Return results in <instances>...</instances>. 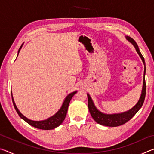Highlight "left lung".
I'll list each match as a JSON object with an SVG mask.
<instances>
[{"instance_id": "8db88e82", "label": "left lung", "mask_w": 154, "mask_h": 154, "mask_svg": "<svg viewBox=\"0 0 154 154\" xmlns=\"http://www.w3.org/2000/svg\"><path fill=\"white\" fill-rule=\"evenodd\" d=\"M126 38L130 43H132V45H133L135 49H136V51L138 53V54H139V56L140 57V58H141L145 66L141 94H140L139 100H138L137 103L133 106V107L130 109V110L123 112V113L106 114L100 111L96 107V106L94 105V103L90 95L89 94H87L88 99V109H89L91 116H92V118L94 119V121L96 122H97L98 124L100 125H103V126L116 127V126H121V125L126 123V122L128 121H129L130 119H131L138 111H139V109L141 108V106L145 100V94H146V84H145V60H144V58H143V56H142L141 53H140V51L139 49V47H138L137 43L135 42V41L133 39V38H132L128 36H126Z\"/></svg>"}]
</instances>
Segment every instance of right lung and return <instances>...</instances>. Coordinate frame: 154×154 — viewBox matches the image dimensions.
Instances as JSON below:
<instances>
[{"label": "right lung", "mask_w": 154, "mask_h": 154, "mask_svg": "<svg viewBox=\"0 0 154 154\" xmlns=\"http://www.w3.org/2000/svg\"><path fill=\"white\" fill-rule=\"evenodd\" d=\"M22 45L23 44L21 45L19 50H18L17 56H18V54L20 53V49L22 48ZM77 91H75V92L70 93L69 94H68L66 96V97L64 98L63 103H62L60 109L55 114L53 115V116L51 117H49V118L48 119H44V120H41V121L31 120V119L27 118L26 117H25L24 115H23L19 111V109H17L16 105H15V101L14 100V97H13L12 92H11V96H12V100H13V103H14V107L21 118L24 119L25 122H26L28 124H29L30 126L36 128L42 129V130H52L59 126L64 120L65 117H66V115L68 111V107H69L70 101H71L72 97L77 93Z\"/></svg>", "instance_id": "add662e5"}]
</instances>
